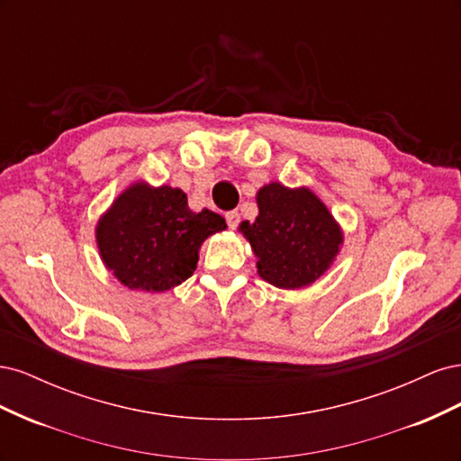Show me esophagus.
Masks as SVG:
<instances>
[{
  "mask_svg": "<svg viewBox=\"0 0 461 461\" xmlns=\"http://www.w3.org/2000/svg\"><path fill=\"white\" fill-rule=\"evenodd\" d=\"M225 219H227V225H229V229H236V227H239V222H240V215H239V212H229V213L225 215Z\"/></svg>",
  "mask_w": 461,
  "mask_h": 461,
  "instance_id": "esophagus-1",
  "label": "esophagus"
}]
</instances>
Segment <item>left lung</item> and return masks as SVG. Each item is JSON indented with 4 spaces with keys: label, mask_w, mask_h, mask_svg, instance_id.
I'll return each mask as SVG.
<instances>
[{
    "label": "left lung",
    "mask_w": 461,
    "mask_h": 461,
    "mask_svg": "<svg viewBox=\"0 0 461 461\" xmlns=\"http://www.w3.org/2000/svg\"><path fill=\"white\" fill-rule=\"evenodd\" d=\"M259 215L240 230L259 258L258 273L278 288H302L323 275L339 254L342 232L308 188L271 183L258 192Z\"/></svg>",
    "instance_id": "obj_1"
}]
</instances>
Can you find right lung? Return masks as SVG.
I'll use <instances>...</instances> for the list:
<instances>
[{
	"mask_svg": "<svg viewBox=\"0 0 461 461\" xmlns=\"http://www.w3.org/2000/svg\"><path fill=\"white\" fill-rule=\"evenodd\" d=\"M227 229L219 213H192L178 188L134 185L95 230L104 263L129 288L165 292L194 273L200 244Z\"/></svg>",
	"mask_w": 461,
	"mask_h": 461,
	"instance_id": "1",
	"label": "right lung"
}]
</instances>
